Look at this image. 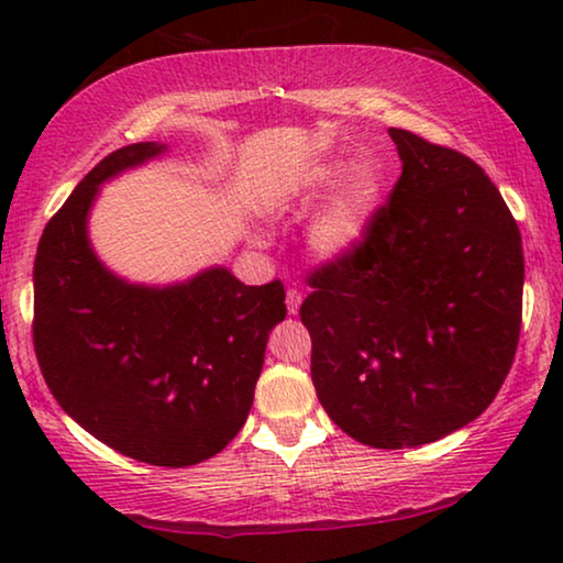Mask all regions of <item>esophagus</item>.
<instances>
[{
  "label": "esophagus",
  "instance_id": "1",
  "mask_svg": "<svg viewBox=\"0 0 563 563\" xmlns=\"http://www.w3.org/2000/svg\"><path fill=\"white\" fill-rule=\"evenodd\" d=\"M299 307H302V291L289 289L287 291V310H289V314H297Z\"/></svg>",
  "mask_w": 563,
  "mask_h": 563
}]
</instances>
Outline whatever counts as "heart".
I'll use <instances>...</instances> for the list:
<instances>
[{
	"label": "heart",
	"mask_w": 563,
	"mask_h": 563,
	"mask_svg": "<svg viewBox=\"0 0 563 563\" xmlns=\"http://www.w3.org/2000/svg\"><path fill=\"white\" fill-rule=\"evenodd\" d=\"M328 189L307 230V245L322 261H341L356 253L372 233L384 202V174L374 161H351L345 156H318L297 168L289 184V197L310 205Z\"/></svg>",
	"instance_id": "1"
}]
</instances>
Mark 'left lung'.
<instances>
[{"mask_svg":"<svg viewBox=\"0 0 563 563\" xmlns=\"http://www.w3.org/2000/svg\"><path fill=\"white\" fill-rule=\"evenodd\" d=\"M402 176L372 233L322 266L299 307L312 384L343 433L415 449L468 426L510 372L522 241L503 195L464 153L389 128Z\"/></svg>","mask_w":563,"mask_h":563,"instance_id":"1","label":"left lung"}]
</instances>
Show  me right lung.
Masks as SVG:
<instances>
[{
  "label": "right lung",
  "mask_w": 563,
  "mask_h": 563,
  "mask_svg": "<svg viewBox=\"0 0 563 563\" xmlns=\"http://www.w3.org/2000/svg\"><path fill=\"white\" fill-rule=\"evenodd\" d=\"M166 153L158 141L110 153L53 214L33 268V341L45 384L87 433L143 464L191 466L243 428L287 305L279 282L245 287L220 264L143 284L97 256L102 184Z\"/></svg>",
  "instance_id": "obj_1"
}]
</instances>
